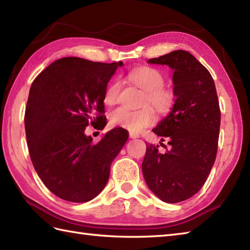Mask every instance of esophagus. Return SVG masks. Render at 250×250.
<instances>
[{"label":"esophagus","instance_id":"1","mask_svg":"<svg viewBox=\"0 0 250 250\" xmlns=\"http://www.w3.org/2000/svg\"><path fill=\"white\" fill-rule=\"evenodd\" d=\"M129 136L131 137V139H139V137H140L139 134H137V133H133V132H130Z\"/></svg>","mask_w":250,"mask_h":250}]
</instances>
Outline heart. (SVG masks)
Wrapping results in <instances>:
<instances>
[{"label":"heart","instance_id":"1","mask_svg":"<svg viewBox=\"0 0 250 250\" xmlns=\"http://www.w3.org/2000/svg\"><path fill=\"white\" fill-rule=\"evenodd\" d=\"M128 78L132 83L144 91L143 106L149 104L159 115H166L172 109L175 103L174 91L164 86L166 78L157 68L151 66L136 67L128 74ZM120 89V81L115 79L111 82L105 89V103L108 105L115 104L118 100ZM150 108L145 106L139 110H129L124 107L116 108L110 114V125L130 132H140L155 122V115Z\"/></svg>","mask_w":250,"mask_h":250}]
</instances>
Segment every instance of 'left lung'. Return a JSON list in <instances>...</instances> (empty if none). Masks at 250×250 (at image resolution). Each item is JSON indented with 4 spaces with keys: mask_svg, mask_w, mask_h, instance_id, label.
I'll return each mask as SVG.
<instances>
[{
    "mask_svg": "<svg viewBox=\"0 0 250 250\" xmlns=\"http://www.w3.org/2000/svg\"><path fill=\"white\" fill-rule=\"evenodd\" d=\"M174 70L172 111L152 131L168 139L169 148L147 145L142 163L148 187L167 203H178L203 187L214 166L220 129V107L214 79L188 51L175 50L148 60ZM164 141V139H162Z\"/></svg>",
    "mask_w": 250,
    "mask_h": 250,
    "instance_id": "left-lung-1",
    "label": "left lung"
}]
</instances>
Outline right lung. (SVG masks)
<instances>
[{
	"instance_id": "add662e5",
	"label": "right lung",
	"mask_w": 250,
	"mask_h": 250,
	"mask_svg": "<svg viewBox=\"0 0 250 250\" xmlns=\"http://www.w3.org/2000/svg\"><path fill=\"white\" fill-rule=\"evenodd\" d=\"M121 65L66 57L32 83L24 114L31 161L46 187L63 200L83 203L95 198L128 140L122 128L95 144L84 135L89 125L105 126V89Z\"/></svg>"
}]
</instances>
